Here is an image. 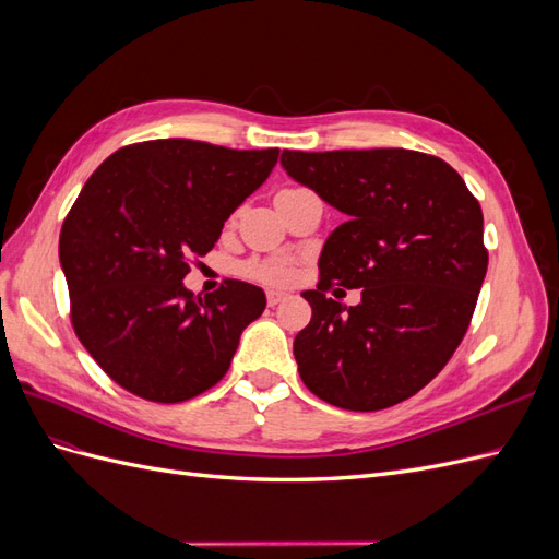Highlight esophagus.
I'll return each mask as SVG.
<instances>
[{
    "label": "esophagus",
    "instance_id": "34e87169",
    "mask_svg": "<svg viewBox=\"0 0 559 559\" xmlns=\"http://www.w3.org/2000/svg\"><path fill=\"white\" fill-rule=\"evenodd\" d=\"M284 298H286V294H282V292H267V294H265V300H267L270 308L280 306V302H282Z\"/></svg>",
    "mask_w": 559,
    "mask_h": 559
}]
</instances>
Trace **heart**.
<instances>
[{
    "label": "heart",
    "mask_w": 559,
    "mask_h": 559,
    "mask_svg": "<svg viewBox=\"0 0 559 559\" xmlns=\"http://www.w3.org/2000/svg\"><path fill=\"white\" fill-rule=\"evenodd\" d=\"M294 191V189H284ZM245 275L265 284H289L294 277V265L284 259H257L245 265Z\"/></svg>",
    "instance_id": "1"
}]
</instances>
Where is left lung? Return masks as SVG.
<instances>
[{
    "label": "left lung",
    "mask_w": 559,
    "mask_h": 559,
    "mask_svg": "<svg viewBox=\"0 0 559 559\" xmlns=\"http://www.w3.org/2000/svg\"><path fill=\"white\" fill-rule=\"evenodd\" d=\"M282 167L347 214L321 249L312 319L294 341L300 380L345 411L417 394L450 361L487 273L483 210L456 170L408 148L289 151ZM361 288L359 307L328 298Z\"/></svg>",
    "instance_id": "8db88e82"
}]
</instances>
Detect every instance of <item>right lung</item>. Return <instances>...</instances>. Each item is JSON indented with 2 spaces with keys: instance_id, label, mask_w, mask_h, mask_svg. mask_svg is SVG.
Masks as SVG:
<instances>
[{
  "instance_id": "1",
  "label": "right lung",
  "mask_w": 559,
  "mask_h": 559,
  "mask_svg": "<svg viewBox=\"0 0 559 559\" xmlns=\"http://www.w3.org/2000/svg\"><path fill=\"white\" fill-rule=\"evenodd\" d=\"M277 156L151 140L118 148L81 189L60 230L70 317L81 345L126 392L181 403L226 376L265 294L226 280L202 298L181 280Z\"/></svg>"
}]
</instances>
